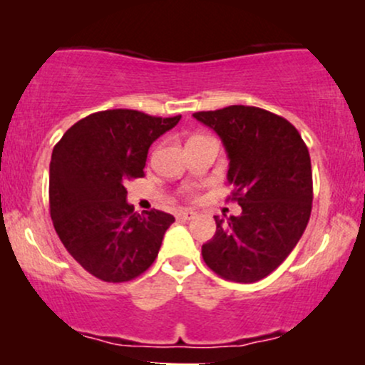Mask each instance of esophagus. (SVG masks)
Here are the masks:
<instances>
[{"label":"esophagus","mask_w":365,"mask_h":365,"mask_svg":"<svg viewBox=\"0 0 365 365\" xmlns=\"http://www.w3.org/2000/svg\"><path fill=\"white\" fill-rule=\"evenodd\" d=\"M195 215H197V212H195V211H192V209H183V211H180V212H178L177 217H178V220L188 221V220H194Z\"/></svg>","instance_id":"34e87169"}]
</instances>
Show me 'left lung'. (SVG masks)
<instances>
[{
	"label": "left lung",
	"instance_id": "1",
	"mask_svg": "<svg viewBox=\"0 0 365 365\" xmlns=\"http://www.w3.org/2000/svg\"><path fill=\"white\" fill-rule=\"evenodd\" d=\"M212 128L230 159L228 182L240 216L220 220L202 245L209 269L223 279L266 278L295 249L312 209L311 156L288 120L255 106L194 113Z\"/></svg>",
	"mask_w": 365,
	"mask_h": 365
}]
</instances>
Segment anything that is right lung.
Listing matches in <instances>:
<instances>
[{
  "mask_svg": "<svg viewBox=\"0 0 365 365\" xmlns=\"http://www.w3.org/2000/svg\"><path fill=\"white\" fill-rule=\"evenodd\" d=\"M182 116L135 110L92 113L54 145L49 165V211L61 244L87 273L123 283L156 261L168 212L133 211L127 185L144 177L150 144Z\"/></svg>",
  "mask_w": 365,
  "mask_h": 365,
  "instance_id": "obj_1",
  "label": "right lung"
}]
</instances>
